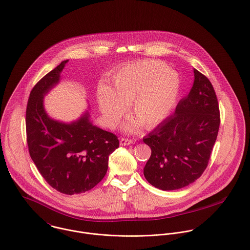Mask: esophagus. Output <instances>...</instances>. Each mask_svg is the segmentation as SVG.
<instances>
[{
    "label": "esophagus",
    "instance_id": "34e87169",
    "mask_svg": "<svg viewBox=\"0 0 250 250\" xmlns=\"http://www.w3.org/2000/svg\"><path fill=\"white\" fill-rule=\"evenodd\" d=\"M134 143V140L131 139V138H121L120 139V145H130V144H133Z\"/></svg>",
    "mask_w": 250,
    "mask_h": 250
}]
</instances>
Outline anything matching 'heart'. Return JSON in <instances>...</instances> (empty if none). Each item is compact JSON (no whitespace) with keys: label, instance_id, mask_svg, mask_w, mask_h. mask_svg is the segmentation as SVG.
<instances>
[{"label":"heart","instance_id":"b5f03b06","mask_svg":"<svg viewBox=\"0 0 250 250\" xmlns=\"http://www.w3.org/2000/svg\"><path fill=\"white\" fill-rule=\"evenodd\" d=\"M181 89L179 74L159 61L141 60L118 69L113 88L100 85L97 103L106 123L114 127L130 104V113L146 129L159 125L172 110ZM137 122L128 124L136 129Z\"/></svg>","mask_w":250,"mask_h":250}]
</instances>
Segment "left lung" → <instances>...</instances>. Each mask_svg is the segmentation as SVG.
<instances>
[{"instance_id":"8db88e82","label":"left lung","mask_w":250,"mask_h":250,"mask_svg":"<svg viewBox=\"0 0 250 250\" xmlns=\"http://www.w3.org/2000/svg\"><path fill=\"white\" fill-rule=\"evenodd\" d=\"M189 94L143 138L152 154L144 167L153 186L177 190L198 180L205 172L220 128V109L215 90L205 74L194 69Z\"/></svg>"}]
</instances>
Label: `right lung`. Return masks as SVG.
Returning a JSON list of instances; mask_svg holds the SVG:
<instances>
[{"mask_svg":"<svg viewBox=\"0 0 250 250\" xmlns=\"http://www.w3.org/2000/svg\"><path fill=\"white\" fill-rule=\"evenodd\" d=\"M67 62L45 74L30 91L25 131L30 158L45 182L60 193L73 195L91 190L103 180L109 156L119 147V140L93 126L88 113L70 124L45 114L43 97L58 83Z\"/></svg>","mask_w":250,"mask_h":250,"instance_id":"1","label":"right lung"}]
</instances>
